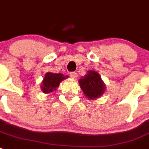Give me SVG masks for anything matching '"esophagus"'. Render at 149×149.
<instances>
[{
    "mask_svg": "<svg viewBox=\"0 0 149 149\" xmlns=\"http://www.w3.org/2000/svg\"><path fill=\"white\" fill-rule=\"evenodd\" d=\"M70 77H72V78H74V79L77 78V73H76V72H71V73H70Z\"/></svg>",
    "mask_w": 149,
    "mask_h": 149,
    "instance_id": "1",
    "label": "esophagus"
}]
</instances>
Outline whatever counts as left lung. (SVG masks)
Here are the masks:
<instances>
[{
  "label": "left lung",
  "instance_id": "obj_1",
  "mask_svg": "<svg viewBox=\"0 0 149 149\" xmlns=\"http://www.w3.org/2000/svg\"><path fill=\"white\" fill-rule=\"evenodd\" d=\"M79 84L84 95L90 100L99 98L106 89L101 76L95 71H88L87 74L79 80Z\"/></svg>",
  "mask_w": 149,
  "mask_h": 149
}]
</instances>
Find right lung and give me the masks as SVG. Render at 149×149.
<instances>
[{
    "label": "right lung",
    "instance_id": "right-lung-1",
    "mask_svg": "<svg viewBox=\"0 0 149 149\" xmlns=\"http://www.w3.org/2000/svg\"><path fill=\"white\" fill-rule=\"evenodd\" d=\"M68 76H64L63 74H55L52 72H48L45 74L41 89L44 93H50L56 90L60 86L61 81L67 78Z\"/></svg>",
    "mask_w": 149,
    "mask_h": 149
}]
</instances>
